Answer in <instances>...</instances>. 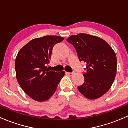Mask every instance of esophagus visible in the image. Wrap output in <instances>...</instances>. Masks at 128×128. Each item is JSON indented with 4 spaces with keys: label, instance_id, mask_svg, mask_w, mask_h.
Listing matches in <instances>:
<instances>
[{
    "label": "esophagus",
    "instance_id": "esophagus-1",
    "mask_svg": "<svg viewBox=\"0 0 128 128\" xmlns=\"http://www.w3.org/2000/svg\"><path fill=\"white\" fill-rule=\"evenodd\" d=\"M74 74V72H67V74H68V76H70V77L73 76Z\"/></svg>",
    "mask_w": 128,
    "mask_h": 128
}]
</instances>
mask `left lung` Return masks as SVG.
<instances>
[{
  "label": "left lung",
  "mask_w": 128,
  "mask_h": 128,
  "mask_svg": "<svg viewBox=\"0 0 128 128\" xmlns=\"http://www.w3.org/2000/svg\"><path fill=\"white\" fill-rule=\"evenodd\" d=\"M67 41L74 46L79 60L87 62L84 83L78 90L90 100L101 97L111 88L116 74L114 51L104 40L86 33L71 36Z\"/></svg>",
  "instance_id": "obj_1"
}]
</instances>
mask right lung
<instances>
[{"label":"right lung","mask_w":128,"mask_h":128,"mask_svg":"<svg viewBox=\"0 0 128 128\" xmlns=\"http://www.w3.org/2000/svg\"><path fill=\"white\" fill-rule=\"evenodd\" d=\"M64 39L58 36L35 38L18 53L15 64L16 79L24 92L36 101L50 98L65 75L64 71H51L46 67L54 46Z\"/></svg>","instance_id":"obj_1"}]
</instances>
